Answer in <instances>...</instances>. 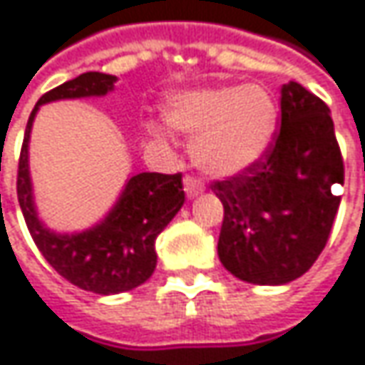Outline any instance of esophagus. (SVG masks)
I'll return each mask as SVG.
<instances>
[{
  "label": "esophagus",
  "instance_id": "obj_1",
  "mask_svg": "<svg viewBox=\"0 0 365 365\" xmlns=\"http://www.w3.org/2000/svg\"><path fill=\"white\" fill-rule=\"evenodd\" d=\"M183 185H185V194H187L190 198L202 194L204 190V182L200 178H196V175H185V178H183Z\"/></svg>",
  "mask_w": 365,
  "mask_h": 365
}]
</instances>
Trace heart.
I'll return each mask as SVG.
<instances>
[{"label": "heart", "mask_w": 365, "mask_h": 365, "mask_svg": "<svg viewBox=\"0 0 365 365\" xmlns=\"http://www.w3.org/2000/svg\"><path fill=\"white\" fill-rule=\"evenodd\" d=\"M173 128L194 134L192 155L215 175L246 169L270 144L277 105L260 86H223L182 95L167 107Z\"/></svg>", "instance_id": "1"}]
</instances>
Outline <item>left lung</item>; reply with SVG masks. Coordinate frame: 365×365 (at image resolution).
<instances>
[{
    "instance_id": "obj_1",
    "label": "left lung",
    "mask_w": 365,
    "mask_h": 365,
    "mask_svg": "<svg viewBox=\"0 0 365 365\" xmlns=\"http://www.w3.org/2000/svg\"><path fill=\"white\" fill-rule=\"evenodd\" d=\"M329 105L297 82L281 88V128L246 169L215 180L219 258L237 279L283 285L308 272L331 237L345 165Z\"/></svg>"
}]
</instances>
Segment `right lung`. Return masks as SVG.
Here are the masks:
<instances>
[{
	"label": "right lung",
	"instance_id": "right-lung-1",
	"mask_svg": "<svg viewBox=\"0 0 365 365\" xmlns=\"http://www.w3.org/2000/svg\"><path fill=\"white\" fill-rule=\"evenodd\" d=\"M113 82L115 76L86 72L38 98L26 123L16 180L18 202L38 252L66 281L98 295L134 289L153 274L157 267L155 240L185 202L182 173H138L101 225L76 235H55L36 219L29 178V136L38 105L105 95Z\"/></svg>",
	"mask_w": 365,
	"mask_h": 365
}]
</instances>
